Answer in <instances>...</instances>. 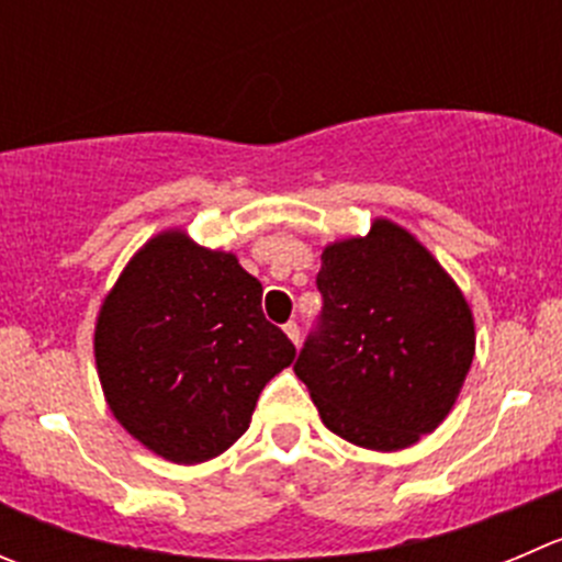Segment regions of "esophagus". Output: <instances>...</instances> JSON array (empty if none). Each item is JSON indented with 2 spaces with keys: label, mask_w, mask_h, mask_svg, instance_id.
I'll return each instance as SVG.
<instances>
[{
  "label": "esophagus",
  "mask_w": 562,
  "mask_h": 562,
  "mask_svg": "<svg viewBox=\"0 0 562 562\" xmlns=\"http://www.w3.org/2000/svg\"><path fill=\"white\" fill-rule=\"evenodd\" d=\"M285 335L291 337L293 346H299V340H302V329H299L296 321H288V324H285Z\"/></svg>",
  "instance_id": "1"
}]
</instances>
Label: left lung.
I'll return each mask as SVG.
<instances>
[{
    "mask_svg": "<svg viewBox=\"0 0 562 562\" xmlns=\"http://www.w3.org/2000/svg\"><path fill=\"white\" fill-rule=\"evenodd\" d=\"M324 307L299 351L324 426L370 450H401L448 417L470 373V304L426 247L379 220L337 241L315 277Z\"/></svg>",
    "mask_w": 562,
    "mask_h": 562,
    "instance_id": "left-lung-1",
    "label": "left lung"
}]
</instances>
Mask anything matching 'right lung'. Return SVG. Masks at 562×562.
Wrapping results in <instances>:
<instances>
[{"mask_svg":"<svg viewBox=\"0 0 562 562\" xmlns=\"http://www.w3.org/2000/svg\"><path fill=\"white\" fill-rule=\"evenodd\" d=\"M263 285L236 255L161 233L103 302L95 364L120 426L176 464L231 448L266 381L296 348L260 310Z\"/></svg>","mask_w":562,"mask_h":562,"instance_id":"obj_1","label":"right lung"}]
</instances>
